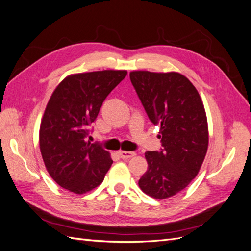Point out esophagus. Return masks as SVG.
Wrapping results in <instances>:
<instances>
[{
	"label": "esophagus",
	"instance_id": "esophagus-1",
	"mask_svg": "<svg viewBox=\"0 0 251 251\" xmlns=\"http://www.w3.org/2000/svg\"><path fill=\"white\" fill-rule=\"evenodd\" d=\"M118 155L123 158V159H128V158H132L136 155L135 151H118Z\"/></svg>",
	"mask_w": 251,
	"mask_h": 251
}]
</instances>
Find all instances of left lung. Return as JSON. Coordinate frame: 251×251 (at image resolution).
Returning a JSON list of instances; mask_svg holds the SVG:
<instances>
[{
	"instance_id": "8db88e82",
	"label": "left lung",
	"mask_w": 251,
	"mask_h": 251,
	"mask_svg": "<svg viewBox=\"0 0 251 251\" xmlns=\"http://www.w3.org/2000/svg\"><path fill=\"white\" fill-rule=\"evenodd\" d=\"M132 85L150 120L160 126V151H147L139 187L155 199L178 194L198 175L208 148L206 113L198 91L178 72L132 71Z\"/></svg>"
}]
</instances>
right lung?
<instances>
[{
  "instance_id": "obj_1",
  "label": "right lung",
  "mask_w": 251,
  "mask_h": 251,
  "mask_svg": "<svg viewBox=\"0 0 251 251\" xmlns=\"http://www.w3.org/2000/svg\"><path fill=\"white\" fill-rule=\"evenodd\" d=\"M126 70L71 74L58 83L45 109L40 126V150L45 166L56 183L81 195L102 183L113 163L108 151L87 141L111 91Z\"/></svg>"
}]
</instances>
